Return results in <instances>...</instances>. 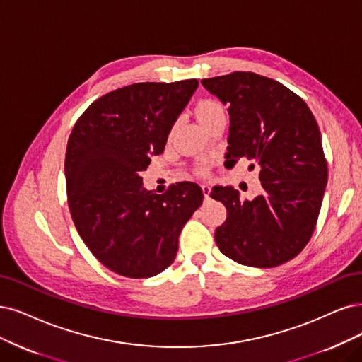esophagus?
<instances>
[{
    "mask_svg": "<svg viewBox=\"0 0 362 362\" xmlns=\"http://www.w3.org/2000/svg\"><path fill=\"white\" fill-rule=\"evenodd\" d=\"M202 189H203L204 198H206V199H210V191H211L210 186H209V185H203V186H202Z\"/></svg>",
    "mask_w": 362,
    "mask_h": 362,
    "instance_id": "1",
    "label": "esophagus"
}]
</instances>
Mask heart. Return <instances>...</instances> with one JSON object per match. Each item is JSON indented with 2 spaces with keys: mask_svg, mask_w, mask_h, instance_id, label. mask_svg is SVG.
<instances>
[{
  "mask_svg": "<svg viewBox=\"0 0 362 362\" xmlns=\"http://www.w3.org/2000/svg\"><path fill=\"white\" fill-rule=\"evenodd\" d=\"M192 115L197 119V122L202 125L206 131H210L213 127L225 122L226 120V115H225V109L222 107L221 103L215 101V100H202L198 101L194 109H192ZM174 129H171L170 136L174 134Z\"/></svg>",
  "mask_w": 362,
  "mask_h": 362,
  "instance_id": "obj_1",
  "label": "heart"
}]
</instances>
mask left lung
<instances>
[{"label":"left lung","instance_id":"8db88e82","mask_svg":"<svg viewBox=\"0 0 362 362\" xmlns=\"http://www.w3.org/2000/svg\"><path fill=\"white\" fill-rule=\"evenodd\" d=\"M228 107L230 136L225 164L240 158L259 167L261 191L242 199L233 186H215L226 221L215 233L225 257L258 269L277 267L309 243L322 206L328 170L316 119L282 83L235 71L202 80Z\"/></svg>","mask_w":362,"mask_h":362}]
</instances>
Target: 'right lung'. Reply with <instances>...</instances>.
<instances>
[{
	"mask_svg": "<svg viewBox=\"0 0 362 362\" xmlns=\"http://www.w3.org/2000/svg\"><path fill=\"white\" fill-rule=\"evenodd\" d=\"M197 88L192 78L116 89L73 128L65 155L71 218L93 257L120 276L152 277L170 267L185 223L203 203L197 183L171 185L159 195L143 188L140 176L164 152Z\"/></svg>",
	"mask_w": 362,
	"mask_h": 362,
	"instance_id": "right-lung-1",
	"label": "right lung"
}]
</instances>
